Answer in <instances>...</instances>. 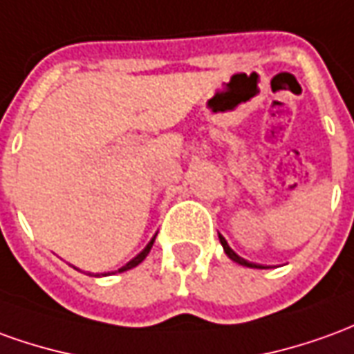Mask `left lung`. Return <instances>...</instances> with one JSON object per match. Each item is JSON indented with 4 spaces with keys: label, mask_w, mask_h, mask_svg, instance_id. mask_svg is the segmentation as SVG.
Listing matches in <instances>:
<instances>
[{
    "label": "left lung",
    "mask_w": 354,
    "mask_h": 354,
    "mask_svg": "<svg viewBox=\"0 0 354 354\" xmlns=\"http://www.w3.org/2000/svg\"><path fill=\"white\" fill-rule=\"evenodd\" d=\"M218 237H220V243H222V247H224V253L228 254L232 261H236L237 264H243V266H249V268H264V266H261V264L249 263V261H245V259H241L239 254H236V253H234V251H232V249H230L228 241H226L224 237H222V236H218Z\"/></svg>",
    "instance_id": "obj_1"
}]
</instances>
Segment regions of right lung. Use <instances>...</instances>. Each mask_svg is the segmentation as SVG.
Segmentation results:
<instances>
[{
	"mask_svg": "<svg viewBox=\"0 0 354 354\" xmlns=\"http://www.w3.org/2000/svg\"><path fill=\"white\" fill-rule=\"evenodd\" d=\"M153 241H155V237H153L151 241H149V243H147V247H145V249H143L142 253L138 254V257H134V259H132V261H130V263H128V264H124V266H122V268H118L117 272H124V270H130V268H134V266H138V264L142 263L143 259H145V257H147V253H149V251H151V247H153Z\"/></svg>",
	"mask_w": 354,
	"mask_h": 354,
	"instance_id": "add662e5",
	"label": "right lung"
}]
</instances>
